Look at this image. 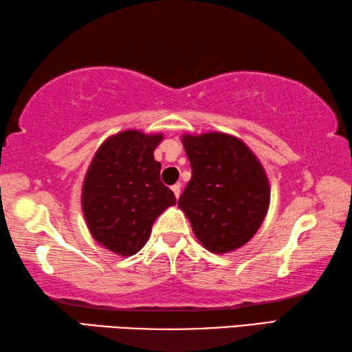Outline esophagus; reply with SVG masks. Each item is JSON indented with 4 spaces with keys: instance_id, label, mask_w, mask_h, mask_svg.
I'll use <instances>...</instances> for the list:
<instances>
[{
    "instance_id": "obj_1",
    "label": "esophagus",
    "mask_w": 352,
    "mask_h": 352,
    "mask_svg": "<svg viewBox=\"0 0 352 352\" xmlns=\"http://www.w3.org/2000/svg\"><path fill=\"white\" fill-rule=\"evenodd\" d=\"M180 188H182V184L180 183H177V184H174V186H172L170 189H172V192H174V195L178 198L180 197Z\"/></svg>"
}]
</instances>
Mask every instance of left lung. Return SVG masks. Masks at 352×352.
I'll use <instances>...</instances> for the list:
<instances>
[{
    "mask_svg": "<svg viewBox=\"0 0 352 352\" xmlns=\"http://www.w3.org/2000/svg\"><path fill=\"white\" fill-rule=\"evenodd\" d=\"M182 140L192 177L178 206L208 251H235L254 237L270 208L263 166L240 138L228 133H184Z\"/></svg>",
    "mask_w": 352,
    "mask_h": 352,
    "instance_id": "8db88e82",
    "label": "left lung"
}]
</instances>
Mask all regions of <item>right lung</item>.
<instances>
[{"mask_svg": "<svg viewBox=\"0 0 352 352\" xmlns=\"http://www.w3.org/2000/svg\"><path fill=\"white\" fill-rule=\"evenodd\" d=\"M162 133L123 131L100 146L86 172L81 208L92 237L129 257L148 241L157 217L177 203L160 180L154 151Z\"/></svg>", "mask_w": 352, "mask_h": 352, "instance_id": "1", "label": "right lung"}]
</instances>
